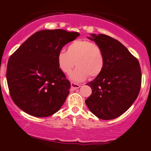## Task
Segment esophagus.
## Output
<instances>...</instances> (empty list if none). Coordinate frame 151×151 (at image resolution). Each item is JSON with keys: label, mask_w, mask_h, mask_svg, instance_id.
<instances>
[{"label": "esophagus", "mask_w": 151, "mask_h": 151, "mask_svg": "<svg viewBox=\"0 0 151 151\" xmlns=\"http://www.w3.org/2000/svg\"><path fill=\"white\" fill-rule=\"evenodd\" d=\"M71 86H72V89L73 90L79 89V88L81 86L79 84H78L77 83H74V82H71Z\"/></svg>", "instance_id": "1"}]
</instances>
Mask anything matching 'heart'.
<instances>
[{"mask_svg": "<svg viewBox=\"0 0 151 151\" xmlns=\"http://www.w3.org/2000/svg\"><path fill=\"white\" fill-rule=\"evenodd\" d=\"M57 62L64 73H70L75 62L77 68L71 73L70 78L81 81L89 76L94 78L101 73L104 67V55L96 44L85 40H77L67 47L66 52L60 51L58 53Z\"/></svg>", "mask_w": 151, "mask_h": 151, "instance_id": "1", "label": "heart"}]
</instances>
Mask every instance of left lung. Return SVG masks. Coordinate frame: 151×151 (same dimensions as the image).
I'll use <instances>...</instances> for the list:
<instances>
[{"label":"left lung","instance_id":"obj_1","mask_svg":"<svg viewBox=\"0 0 151 151\" xmlns=\"http://www.w3.org/2000/svg\"><path fill=\"white\" fill-rule=\"evenodd\" d=\"M88 38L101 47L104 67L99 75L86 84L92 93L85 100L86 104L99 119H116L132 106L139 93L140 64L124 45L114 38L93 33Z\"/></svg>","mask_w":151,"mask_h":151}]
</instances>
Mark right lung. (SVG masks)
Here are the masks:
<instances>
[{"label": "right lung", "mask_w": 151, "mask_h": 151, "mask_svg": "<svg viewBox=\"0 0 151 151\" xmlns=\"http://www.w3.org/2000/svg\"><path fill=\"white\" fill-rule=\"evenodd\" d=\"M79 34L62 29L36 32L8 60L6 78L14 103L24 112L47 117L60 110L71 84L59 68L57 57Z\"/></svg>", "instance_id": "add662e5"}]
</instances>
